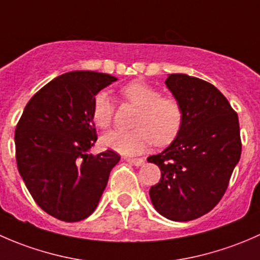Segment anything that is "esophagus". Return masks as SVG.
Here are the masks:
<instances>
[{"mask_svg":"<svg viewBox=\"0 0 260 260\" xmlns=\"http://www.w3.org/2000/svg\"><path fill=\"white\" fill-rule=\"evenodd\" d=\"M125 161H127L128 164L135 165V166H137V167L143 166V165H145V159H142V158H125Z\"/></svg>","mask_w":260,"mask_h":260,"instance_id":"1","label":"esophagus"}]
</instances>
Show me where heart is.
<instances>
[{"label":"heart","instance_id":"1","mask_svg":"<svg viewBox=\"0 0 260 260\" xmlns=\"http://www.w3.org/2000/svg\"><path fill=\"white\" fill-rule=\"evenodd\" d=\"M125 101L140 108L131 131H112L102 138V145L124 156L143 152L152 143L164 146L172 142L180 133L183 111L180 102L172 96L161 95V91L145 81H132L120 89ZM114 103L106 91L94 95L91 120L96 127L106 129L111 125Z\"/></svg>","mask_w":260,"mask_h":260}]
</instances>
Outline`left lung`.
I'll use <instances>...</instances> for the list:
<instances>
[{
  "instance_id": "1",
  "label": "left lung",
  "mask_w": 260,
  "mask_h": 260,
  "mask_svg": "<svg viewBox=\"0 0 260 260\" xmlns=\"http://www.w3.org/2000/svg\"><path fill=\"white\" fill-rule=\"evenodd\" d=\"M165 84L182 107L183 122L174 142L147 158L161 170L149 198L162 216L190 221L212 210L226 191L242 153L239 119L208 81L170 74Z\"/></svg>"
}]
</instances>
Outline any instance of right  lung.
<instances>
[{"mask_svg":"<svg viewBox=\"0 0 260 260\" xmlns=\"http://www.w3.org/2000/svg\"><path fill=\"white\" fill-rule=\"evenodd\" d=\"M115 80L88 70L60 75L28 101L16 125L18 172L35 203L62 221L93 214L120 159L112 149L88 153L98 138L93 98Z\"/></svg>","mask_w":260,"mask_h":260,"instance_id":"right-lung-1","label":"right lung"}]
</instances>
